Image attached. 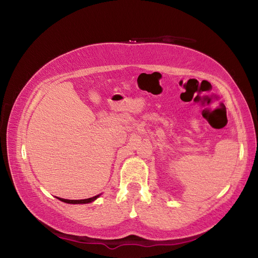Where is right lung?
<instances>
[{"mask_svg":"<svg viewBox=\"0 0 258 258\" xmlns=\"http://www.w3.org/2000/svg\"><path fill=\"white\" fill-rule=\"evenodd\" d=\"M98 197H99V195H98V196H95V197H91V198H88V199H82V200H69V199H63V198H58V199L61 200V201H63V202H67V204L76 205V204H89V202H92L93 200H96Z\"/></svg>","mask_w":258,"mask_h":258,"instance_id":"obj_1","label":"right lung"}]
</instances>
